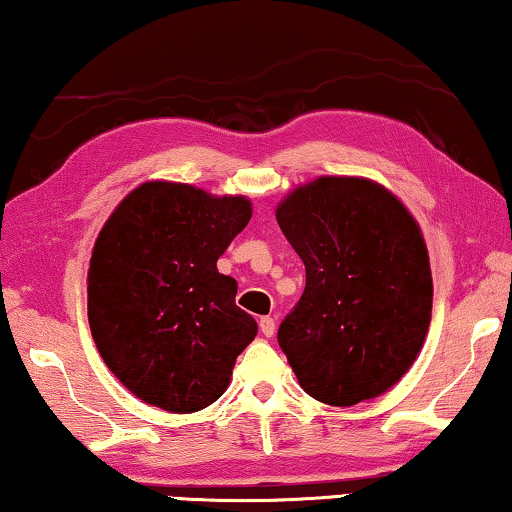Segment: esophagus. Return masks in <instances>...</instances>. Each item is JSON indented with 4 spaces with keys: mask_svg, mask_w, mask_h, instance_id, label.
<instances>
[{
    "mask_svg": "<svg viewBox=\"0 0 512 512\" xmlns=\"http://www.w3.org/2000/svg\"><path fill=\"white\" fill-rule=\"evenodd\" d=\"M261 332L265 337H272L274 335V318L272 316H263L261 318Z\"/></svg>",
    "mask_w": 512,
    "mask_h": 512,
    "instance_id": "esophagus-1",
    "label": "esophagus"
}]
</instances>
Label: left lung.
<instances>
[{"mask_svg": "<svg viewBox=\"0 0 512 512\" xmlns=\"http://www.w3.org/2000/svg\"><path fill=\"white\" fill-rule=\"evenodd\" d=\"M305 263V293L277 342L307 395L332 406L379 397L409 372L432 318L420 228L390 191L321 177L277 207Z\"/></svg>", "mask_w": 512, "mask_h": 512, "instance_id": "8db88e82", "label": "left lung"}]
</instances>
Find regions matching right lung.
<instances>
[{
  "label": "right lung",
  "mask_w": 512,
  "mask_h": 512,
  "mask_svg": "<svg viewBox=\"0 0 512 512\" xmlns=\"http://www.w3.org/2000/svg\"><path fill=\"white\" fill-rule=\"evenodd\" d=\"M251 219L240 196L147 182L110 214L87 274V316L103 362L133 395L194 413L224 395L258 325L217 261Z\"/></svg>",
  "instance_id": "right-lung-1"
}]
</instances>
